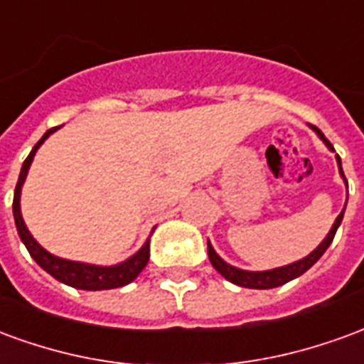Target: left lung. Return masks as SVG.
Listing matches in <instances>:
<instances>
[{
	"mask_svg": "<svg viewBox=\"0 0 364 364\" xmlns=\"http://www.w3.org/2000/svg\"><path fill=\"white\" fill-rule=\"evenodd\" d=\"M310 128H312L316 134L320 136L321 140H323V144L328 146L329 150H333V146L329 144V140L323 136V132H321L320 128H316L310 124ZM337 158V166H339V173H341V177H343L345 185H347V179H345L343 175V169H341V158L339 156H336ZM347 205V203H345ZM343 213L345 208L341 210V214L337 216L336 222H333V226H331V230H329V234L326 237H323V242H321L316 250H314L310 255H306L304 259L300 261H294V263H290V265H284V267H277V269H269V271H244V269H237V267H232L230 263H226V261L222 259L218 253L214 252V247L210 245V242H208V259H210V263H213V267L218 271V273L226 279V281L234 282V284H237V287H245V289H274V287H281V284H284V282L292 281V279H296V277H300L302 273H306L308 269L312 267L316 261L320 259L321 255L326 253V250L329 247V244L333 242V236H336L337 228H339V224H341V220H343Z\"/></svg>",
	"mask_w": 364,
	"mask_h": 364,
	"instance_id": "left-lung-1",
	"label": "left lung"
}]
</instances>
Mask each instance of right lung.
Masks as SVG:
<instances>
[{
  "mask_svg": "<svg viewBox=\"0 0 364 364\" xmlns=\"http://www.w3.org/2000/svg\"><path fill=\"white\" fill-rule=\"evenodd\" d=\"M56 130H58V127H54L44 132L43 138L35 144V148L31 150L28 158L23 161V167H21L19 181H17L15 197H13V216H15V226H17V232H19L21 242L25 244V247L31 253V257L46 273L52 274L56 281L64 282L68 287H74V289L82 290H107L124 287L128 282L134 281L136 277L142 273V269L146 267V263L150 259V240H146V244L132 257H128L127 261H122L119 265H111V267H101V265H90V263H80V261H68L52 255V253L46 252L43 245L36 242L35 237L31 236V232L25 226V220L21 216V187H23L25 179H27L28 167L33 164L36 150Z\"/></svg>",
  "mask_w": 364,
  "mask_h": 364,
  "instance_id": "obj_1",
  "label": "right lung"
}]
</instances>
